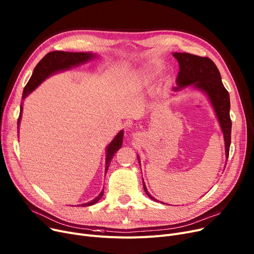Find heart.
<instances>
[{
    "label": "heart",
    "instance_id": "b5f03b06",
    "mask_svg": "<svg viewBox=\"0 0 254 254\" xmlns=\"http://www.w3.org/2000/svg\"><path fill=\"white\" fill-rule=\"evenodd\" d=\"M142 83H143V82H142V80H139V81H138V83H137V84H138V85H141Z\"/></svg>",
    "mask_w": 254,
    "mask_h": 254
}]
</instances>
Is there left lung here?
<instances>
[{"instance_id": "left-lung-1", "label": "left lung", "mask_w": 254, "mask_h": 254, "mask_svg": "<svg viewBox=\"0 0 254 254\" xmlns=\"http://www.w3.org/2000/svg\"><path fill=\"white\" fill-rule=\"evenodd\" d=\"M173 56L178 61L179 72L176 78V86L173 87L172 90L180 91L185 88H193L204 92L208 97L222 130L225 157L228 161L232 131V120L230 117L231 103L230 95L222 84L221 76L216 64L209 58L197 57L186 52H174ZM137 158L140 164L139 155ZM143 188L146 194L157 202V199L146 189L144 181Z\"/></svg>"}]
</instances>
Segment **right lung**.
I'll use <instances>...</instances> for the list:
<instances>
[{
  "label": "right lung",
  "instance_id": "obj_1",
  "mask_svg": "<svg viewBox=\"0 0 254 254\" xmlns=\"http://www.w3.org/2000/svg\"><path fill=\"white\" fill-rule=\"evenodd\" d=\"M98 56L96 53L92 52H66V51H51L38 63L33 71V74L26 83L23 92H22V100L28 97L30 93L35 90L40 84H41L45 79L50 77L51 75H55L59 72H64L66 70L72 69L73 66H78L82 64H85L93 59H96ZM21 113H22V103L20 105V113L17 122V128L19 129V125L21 120ZM124 139V130H120L118 134L114 137V139L110 142V144L107 146L106 148V164H105V172L107 173L110 163L112 161L115 153L119 150L123 145ZM104 194V190H102L97 197H95L92 201L79 205L82 207L91 206L99 202L101 197Z\"/></svg>",
  "mask_w": 254,
  "mask_h": 254
}]
</instances>
